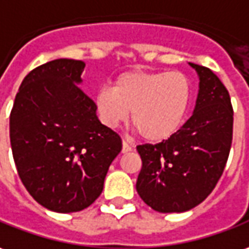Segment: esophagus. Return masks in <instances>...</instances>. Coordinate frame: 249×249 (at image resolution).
Here are the masks:
<instances>
[{
	"label": "esophagus",
	"mask_w": 249,
	"mask_h": 249,
	"mask_svg": "<svg viewBox=\"0 0 249 249\" xmlns=\"http://www.w3.org/2000/svg\"><path fill=\"white\" fill-rule=\"evenodd\" d=\"M131 150H133V147L130 146L127 142H122V153H128V152H131Z\"/></svg>",
	"instance_id": "esophagus-1"
}]
</instances>
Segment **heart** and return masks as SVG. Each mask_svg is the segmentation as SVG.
Returning a JSON list of instances; mask_svg holds the SVG:
<instances>
[{
    "instance_id": "heart-1",
    "label": "heart",
    "mask_w": 249,
    "mask_h": 249,
    "mask_svg": "<svg viewBox=\"0 0 249 249\" xmlns=\"http://www.w3.org/2000/svg\"><path fill=\"white\" fill-rule=\"evenodd\" d=\"M191 99V84L180 71H128L112 88L95 95L96 112L107 127L128 119L143 140L160 142L179 130Z\"/></svg>"
}]
</instances>
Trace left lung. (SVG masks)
<instances>
[{"mask_svg": "<svg viewBox=\"0 0 249 249\" xmlns=\"http://www.w3.org/2000/svg\"><path fill=\"white\" fill-rule=\"evenodd\" d=\"M190 66L199 77L191 118L165 141L137 146L142 160L137 191L160 213H183L206 199L224 172L232 145L229 92L210 69Z\"/></svg>", "mask_w": 249, "mask_h": 249, "instance_id": "left-lung-1", "label": "left lung"}]
</instances>
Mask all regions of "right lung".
Listing matches in <instances>:
<instances>
[{
    "instance_id": "1",
    "label": "right lung",
    "mask_w": 249,
    "mask_h": 249,
    "mask_svg": "<svg viewBox=\"0 0 249 249\" xmlns=\"http://www.w3.org/2000/svg\"><path fill=\"white\" fill-rule=\"evenodd\" d=\"M85 63L55 59L25 75L10 112L12 153L31 196L56 213L95 202L122 140L78 87Z\"/></svg>"
}]
</instances>
